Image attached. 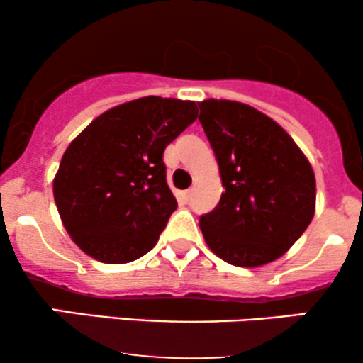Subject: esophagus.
<instances>
[{"mask_svg":"<svg viewBox=\"0 0 363 363\" xmlns=\"http://www.w3.org/2000/svg\"><path fill=\"white\" fill-rule=\"evenodd\" d=\"M191 194H193V191H191V189L184 191V193H182V199H184V201H189V199H191Z\"/></svg>","mask_w":363,"mask_h":363,"instance_id":"1","label":"esophagus"}]
</instances>
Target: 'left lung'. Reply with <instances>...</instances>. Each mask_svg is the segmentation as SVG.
Here are the masks:
<instances>
[{
	"instance_id": "8db88e82",
	"label": "left lung",
	"mask_w": 363,
	"mask_h": 363,
	"mask_svg": "<svg viewBox=\"0 0 363 363\" xmlns=\"http://www.w3.org/2000/svg\"><path fill=\"white\" fill-rule=\"evenodd\" d=\"M198 106L225 187L199 228L220 259L259 268L289 251L314 218V170L289 133L261 111L225 99Z\"/></svg>"
}]
</instances>
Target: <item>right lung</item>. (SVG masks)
<instances>
[{
  "instance_id": "1",
  "label": "right lung",
  "mask_w": 363,
  "mask_h": 363,
  "mask_svg": "<svg viewBox=\"0 0 363 363\" xmlns=\"http://www.w3.org/2000/svg\"><path fill=\"white\" fill-rule=\"evenodd\" d=\"M196 118L193 101L150 95L102 112L69 143L52 193L83 252L124 264L153 249L177 208L162 155Z\"/></svg>"
}]
</instances>
